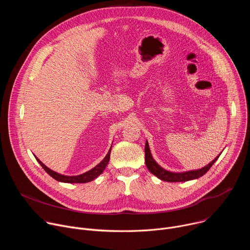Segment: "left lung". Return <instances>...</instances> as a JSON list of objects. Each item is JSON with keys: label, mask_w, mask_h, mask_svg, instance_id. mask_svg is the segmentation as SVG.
I'll list each match as a JSON object with an SVG mask.
<instances>
[{"label": "left lung", "mask_w": 250, "mask_h": 250, "mask_svg": "<svg viewBox=\"0 0 250 250\" xmlns=\"http://www.w3.org/2000/svg\"><path fill=\"white\" fill-rule=\"evenodd\" d=\"M145 150H146V167L148 168V170L153 175H155L157 178H159V179H161L163 181H166V182H185V181L197 179V178L206 174L209 170V168L213 165V163L217 161L219 156L221 155L220 154L217 158L213 159L210 163H208L207 166H205L202 169L194 170V171H188V172H182V173H173V172H169V171L161 168L155 162V160L151 156L147 141L146 144Z\"/></svg>", "instance_id": "8db88e82"}]
</instances>
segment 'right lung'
Returning <instances> with one entry per match:
<instances>
[{
  "label": "right lung",
  "mask_w": 250,
  "mask_h": 250,
  "mask_svg": "<svg viewBox=\"0 0 250 250\" xmlns=\"http://www.w3.org/2000/svg\"><path fill=\"white\" fill-rule=\"evenodd\" d=\"M110 153H111V149L109 150L108 154L105 155V157L104 158V160H102L96 167H94L93 169H91L90 171L78 175V176H64L61 174H58L52 170H50L49 168H47L39 158H37V160L39 161V163L42 165V167L52 177L54 178L55 180L59 181V182H64V183H87L90 181H93L95 178H97L100 174L103 173V171L104 170V168L108 165L109 161H110Z\"/></svg>",
  "instance_id": "add662e5"
}]
</instances>
